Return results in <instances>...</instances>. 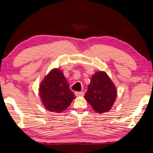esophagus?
Here are the masks:
<instances>
[{"label": "esophagus", "instance_id": "34e87169", "mask_svg": "<svg viewBox=\"0 0 153 153\" xmlns=\"http://www.w3.org/2000/svg\"><path fill=\"white\" fill-rule=\"evenodd\" d=\"M74 94L76 96H82L84 95V92H75Z\"/></svg>", "mask_w": 153, "mask_h": 153}]
</instances>
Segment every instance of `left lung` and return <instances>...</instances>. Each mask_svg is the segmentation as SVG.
Instances as JSON below:
<instances>
[{
  "mask_svg": "<svg viewBox=\"0 0 153 153\" xmlns=\"http://www.w3.org/2000/svg\"><path fill=\"white\" fill-rule=\"evenodd\" d=\"M117 96L116 87L104 72H98L92 76L84 96L95 111L108 112L114 105Z\"/></svg>",
  "mask_w": 153,
  "mask_h": 153,
  "instance_id": "obj_1",
  "label": "left lung"
}]
</instances>
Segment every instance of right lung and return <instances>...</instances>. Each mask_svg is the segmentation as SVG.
I'll list each match as a JSON object with an SVG mask.
<instances>
[{"instance_id":"add662e5","label":"right lung","mask_w":153,"mask_h":153,"mask_svg":"<svg viewBox=\"0 0 153 153\" xmlns=\"http://www.w3.org/2000/svg\"><path fill=\"white\" fill-rule=\"evenodd\" d=\"M39 96L46 108L51 112L66 109L75 98L62 71L55 69L50 72L39 86Z\"/></svg>"}]
</instances>
